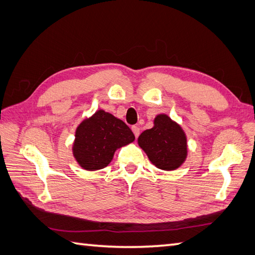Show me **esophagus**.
Wrapping results in <instances>:
<instances>
[{"instance_id":"esophagus-1","label":"esophagus","mask_w":255,"mask_h":255,"mask_svg":"<svg viewBox=\"0 0 255 255\" xmlns=\"http://www.w3.org/2000/svg\"><path fill=\"white\" fill-rule=\"evenodd\" d=\"M131 130H132L134 136H136V138H137L139 136V133H140V128L138 126H132L131 127Z\"/></svg>"}]
</instances>
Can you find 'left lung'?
<instances>
[{"instance_id":"obj_1","label":"left lung","mask_w":255,"mask_h":255,"mask_svg":"<svg viewBox=\"0 0 255 255\" xmlns=\"http://www.w3.org/2000/svg\"><path fill=\"white\" fill-rule=\"evenodd\" d=\"M154 126L144 130L138 138V144L151 163L158 169L173 171L180 167L187 156V139L180 125L165 115L154 118Z\"/></svg>"}]
</instances>
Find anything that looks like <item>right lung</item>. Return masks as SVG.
<instances>
[{
  "instance_id": "obj_1",
  "label": "right lung",
  "mask_w": 255,
  "mask_h": 255,
  "mask_svg": "<svg viewBox=\"0 0 255 255\" xmlns=\"http://www.w3.org/2000/svg\"><path fill=\"white\" fill-rule=\"evenodd\" d=\"M133 140V133L126 124L100 110L78 126L72 151L82 169L96 171L110 164L115 151Z\"/></svg>"
}]
</instances>
